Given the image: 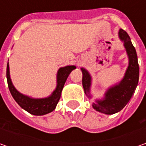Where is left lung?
<instances>
[{"label":"left lung","mask_w":146,"mask_h":146,"mask_svg":"<svg viewBox=\"0 0 146 146\" xmlns=\"http://www.w3.org/2000/svg\"><path fill=\"white\" fill-rule=\"evenodd\" d=\"M119 37L123 41L124 48L128 56V66L123 80L118 84L109 88L102 100H97L93 103V109L106 115H113L120 111L133 95L139 80V65L136 49L132 45V41L126 31L119 29ZM83 73L82 84L84 93L88 98H91L90 87L92 78L88 71L81 68Z\"/></svg>","instance_id":"1"}]
</instances>
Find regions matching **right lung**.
<instances>
[{"mask_svg": "<svg viewBox=\"0 0 146 146\" xmlns=\"http://www.w3.org/2000/svg\"><path fill=\"white\" fill-rule=\"evenodd\" d=\"M75 66H66L61 67L57 75V87L53 93L45 98H32L20 93L13 85L10 76H9V66L7 63L6 68V78L9 92L15 102L20 106L34 115H44L52 112L56 108V106L61 98V93L64 87L65 82L71 70L76 69Z\"/></svg>", "mask_w": 146, "mask_h": 146, "instance_id": "add662e5", "label": "right lung"}]
</instances>
